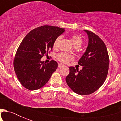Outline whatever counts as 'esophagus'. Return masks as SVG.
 Returning <instances> with one entry per match:
<instances>
[{
	"instance_id": "34e87169",
	"label": "esophagus",
	"mask_w": 121,
	"mask_h": 121,
	"mask_svg": "<svg viewBox=\"0 0 121 121\" xmlns=\"http://www.w3.org/2000/svg\"><path fill=\"white\" fill-rule=\"evenodd\" d=\"M63 66V65L61 64V63H58V67L59 68H61V67H62Z\"/></svg>"
}]
</instances>
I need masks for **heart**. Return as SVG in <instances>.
<instances>
[{
  "instance_id": "b5f03b06",
  "label": "heart",
  "mask_w": 121,
  "mask_h": 121,
  "mask_svg": "<svg viewBox=\"0 0 121 121\" xmlns=\"http://www.w3.org/2000/svg\"><path fill=\"white\" fill-rule=\"evenodd\" d=\"M61 37H58L55 39V40L54 41L53 43V47L55 48H56L58 47V46L59 44V43L60 41ZM71 39L72 41V43L73 44V45L75 47H80L82 43V39L80 36L79 35H74L71 37ZM56 58L58 60L60 61L62 63H68L70 61H72L73 60V56L72 55H70L69 53H60L56 55Z\"/></svg>"
}]
</instances>
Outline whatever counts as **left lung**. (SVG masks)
Wrapping results in <instances>:
<instances>
[{
  "label": "left lung",
  "mask_w": 121,
  "mask_h": 121,
  "mask_svg": "<svg viewBox=\"0 0 121 121\" xmlns=\"http://www.w3.org/2000/svg\"><path fill=\"white\" fill-rule=\"evenodd\" d=\"M88 36V46L78 61L83 66L81 70L70 67V73L66 77L68 86L76 94L88 95L98 90L107 77L109 65L107 49L103 41L88 30H84Z\"/></svg>",
  "instance_id": "obj_1"
}]
</instances>
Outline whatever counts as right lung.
Masks as SVG:
<instances>
[{"label":"right lung","instance_id":"right-lung-1","mask_svg":"<svg viewBox=\"0 0 121 121\" xmlns=\"http://www.w3.org/2000/svg\"><path fill=\"white\" fill-rule=\"evenodd\" d=\"M64 31L63 28L44 25L33 29L24 37L14 60V71L24 87L37 90L48 82L58 63L55 60L46 63L41 59L52 50L55 39Z\"/></svg>","mask_w":121,"mask_h":121}]
</instances>
